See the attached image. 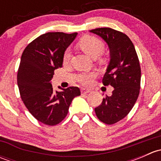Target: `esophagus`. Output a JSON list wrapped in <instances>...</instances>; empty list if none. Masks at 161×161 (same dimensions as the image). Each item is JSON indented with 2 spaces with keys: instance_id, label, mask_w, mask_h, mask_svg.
<instances>
[{
  "instance_id": "34e87169",
  "label": "esophagus",
  "mask_w": 161,
  "mask_h": 161,
  "mask_svg": "<svg viewBox=\"0 0 161 161\" xmlns=\"http://www.w3.org/2000/svg\"><path fill=\"white\" fill-rule=\"evenodd\" d=\"M90 92V91L89 90H86V89H82V90H81V92H82V94H86Z\"/></svg>"
}]
</instances>
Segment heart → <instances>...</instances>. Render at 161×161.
<instances>
[{
	"label": "heart",
	"instance_id": "heart-1",
	"mask_svg": "<svg viewBox=\"0 0 161 161\" xmlns=\"http://www.w3.org/2000/svg\"><path fill=\"white\" fill-rule=\"evenodd\" d=\"M79 46L86 53L90 55L92 58H96L100 56L104 50V44H103V42L99 40L98 38L90 36H87L82 39L79 41ZM70 58L71 52L69 50H67L64 52L63 59H64V62H68L70 60ZM95 76L94 73H89V74L83 73V74L79 75V77H78V80L84 85H88V84L91 83Z\"/></svg>",
	"mask_w": 161,
	"mask_h": 161
}]
</instances>
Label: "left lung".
<instances>
[{
  "instance_id": "8db88e82",
  "label": "left lung",
  "mask_w": 161,
  "mask_h": 161,
  "mask_svg": "<svg viewBox=\"0 0 161 161\" xmlns=\"http://www.w3.org/2000/svg\"><path fill=\"white\" fill-rule=\"evenodd\" d=\"M101 37L108 45L110 62L103 78L104 86L114 87L95 108L100 121L113 125L127 116L137 100L140 90L141 69L132 42L127 35L111 28L90 31Z\"/></svg>"
}]
</instances>
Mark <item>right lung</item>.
Here are the masks:
<instances>
[{"mask_svg": "<svg viewBox=\"0 0 161 161\" xmlns=\"http://www.w3.org/2000/svg\"><path fill=\"white\" fill-rule=\"evenodd\" d=\"M77 32H47L24 50L17 75L21 98L31 114L40 122L55 125L64 119L69 106L81 94L78 87L53 90L50 80L63 64L64 52Z\"/></svg>", "mask_w": 161, "mask_h": 161, "instance_id": "1", "label": "right lung"}]
</instances>
